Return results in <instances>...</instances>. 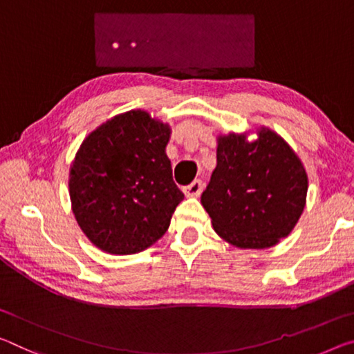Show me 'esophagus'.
<instances>
[{"mask_svg":"<svg viewBox=\"0 0 354 354\" xmlns=\"http://www.w3.org/2000/svg\"><path fill=\"white\" fill-rule=\"evenodd\" d=\"M184 194H186V197H198L201 194V190H203V183L200 181V179H195L194 183L187 184V186H184Z\"/></svg>","mask_w":354,"mask_h":354,"instance_id":"1","label":"esophagus"}]
</instances>
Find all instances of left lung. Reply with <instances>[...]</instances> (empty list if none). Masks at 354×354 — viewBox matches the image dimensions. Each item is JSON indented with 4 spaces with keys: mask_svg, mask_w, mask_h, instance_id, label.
Instances as JSON below:
<instances>
[{
    "mask_svg": "<svg viewBox=\"0 0 354 354\" xmlns=\"http://www.w3.org/2000/svg\"><path fill=\"white\" fill-rule=\"evenodd\" d=\"M307 175L299 157L263 127L255 142L217 140V165L201 194L218 236L239 249H266L288 236L304 211Z\"/></svg>",
    "mask_w": 354,
    "mask_h": 354,
    "instance_id": "obj_1",
    "label": "left lung"
}]
</instances>
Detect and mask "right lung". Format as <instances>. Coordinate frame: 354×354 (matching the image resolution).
I'll use <instances>...</instances> for the list:
<instances>
[{
  "mask_svg": "<svg viewBox=\"0 0 354 354\" xmlns=\"http://www.w3.org/2000/svg\"><path fill=\"white\" fill-rule=\"evenodd\" d=\"M170 127L147 111L111 118L83 140L71 165L78 225L94 245L129 255L164 236L184 194L165 154Z\"/></svg>",
  "mask_w": 354,
  "mask_h": 354,
  "instance_id": "right-lung-1",
  "label": "right lung"
}]
</instances>
